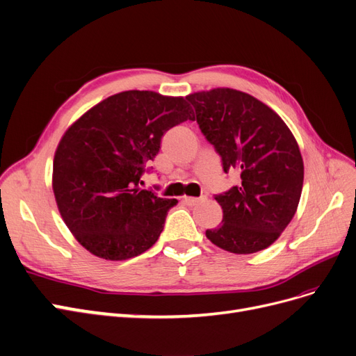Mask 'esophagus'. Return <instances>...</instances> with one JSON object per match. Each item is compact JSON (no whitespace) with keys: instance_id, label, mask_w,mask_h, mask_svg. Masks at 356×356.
<instances>
[{"instance_id":"34e87169","label":"esophagus","mask_w":356,"mask_h":356,"mask_svg":"<svg viewBox=\"0 0 356 356\" xmlns=\"http://www.w3.org/2000/svg\"><path fill=\"white\" fill-rule=\"evenodd\" d=\"M204 200H205V196H201V198H192V196H185V198H183V202H185L186 205H196V204L202 202Z\"/></svg>"}]
</instances>
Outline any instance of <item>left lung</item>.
Returning <instances> with one entry per match:
<instances>
[{"instance_id":"1","label":"left lung","mask_w":356,"mask_h":356,"mask_svg":"<svg viewBox=\"0 0 356 356\" xmlns=\"http://www.w3.org/2000/svg\"><path fill=\"white\" fill-rule=\"evenodd\" d=\"M196 123L241 183L216 195L220 227L207 238L233 254H254L279 239L293 218L304 185V161L279 114L245 92L217 88L186 97Z\"/></svg>"}]
</instances>
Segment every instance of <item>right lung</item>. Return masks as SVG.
<instances>
[{
  "mask_svg": "<svg viewBox=\"0 0 356 356\" xmlns=\"http://www.w3.org/2000/svg\"><path fill=\"white\" fill-rule=\"evenodd\" d=\"M195 120L186 98L126 90L85 113L61 138L52 167L58 211L77 242L110 261L140 255L177 204L139 188L167 130Z\"/></svg>",
  "mask_w": 356,
  "mask_h": 356,
  "instance_id": "right-lung-1",
  "label": "right lung"
}]
</instances>
